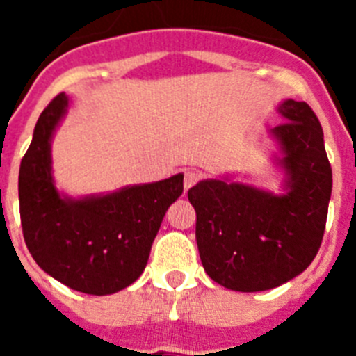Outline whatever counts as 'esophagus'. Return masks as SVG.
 <instances>
[{
	"label": "esophagus",
	"instance_id": "obj_1",
	"mask_svg": "<svg viewBox=\"0 0 356 356\" xmlns=\"http://www.w3.org/2000/svg\"><path fill=\"white\" fill-rule=\"evenodd\" d=\"M201 178V172L196 171V169H187V171L184 172V187L185 191H188V188L193 187V185H196L197 181H200Z\"/></svg>",
	"mask_w": 356,
	"mask_h": 356
}]
</instances>
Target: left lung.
I'll return each instance as SVG.
<instances>
[{"label":"left lung","instance_id":"left-lung-1","mask_svg":"<svg viewBox=\"0 0 356 356\" xmlns=\"http://www.w3.org/2000/svg\"><path fill=\"white\" fill-rule=\"evenodd\" d=\"M285 122L271 130L285 171L284 194L238 181L203 180L188 188L196 241L207 275L238 292L280 287L301 275L323 242L332 165L323 128L305 102L278 105Z\"/></svg>","mask_w":356,"mask_h":356}]
</instances>
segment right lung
Instances as JSON below:
<instances>
[{"mask_svg": "<svg viewBox=\"0 0 356 356\" xmlns=\"http://www.w3.org/2000/svg\"><path fill=\"white\" fill-rule=\"evenodd\" d=\"M64 92L42 110L19 169L24 242L42 271L83 294L122 291L143 275L163 216L184 193V175L103 196H62L51 175V137Z\"/></svg>", "mask_w": 356, "mask_h": 356, "instance_id": "add662e5", "label": "right lung"}]
</instances>
